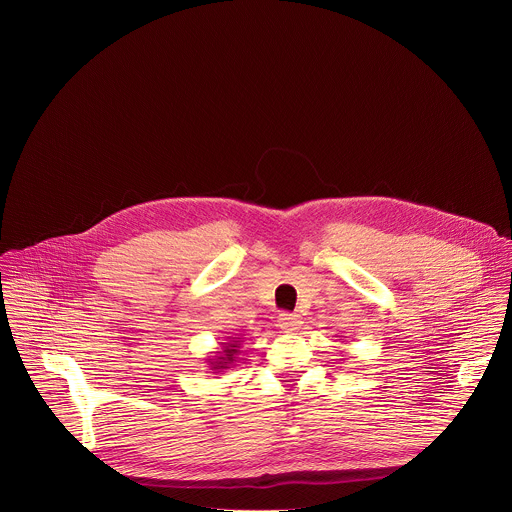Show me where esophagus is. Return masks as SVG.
I'll use <instances>...</instances> for the list:
<instances>
[{"label":"esophagus","mask_w":512,"mask_h":512,"mask_svg":"<svg viewBox=\"0 0 512 512\" xmlns=\"http://www.w3.org/2000/svg\"><path fill=\"white\" fill-rule=\"evenodd\" d=\"M277 325H279L281 331H285V333H295V331L301 329L303 321H301V317L295 315V313H281L279 319H277Z\"/></svg>","instance_id":"1"}]
</instances>
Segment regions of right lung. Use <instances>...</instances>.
<instances>
[{"label":"right lung","instance_id":"add662e5","mask_svg":"<svg viewBox=\"0 0 512 512\" xmlns=\"http://www.w3.org/2000/svg\"><path fill=\"white\" fill-rule=\"evenodd\" d=\"M239 337H233L231 341H227V343H221V351H217V355L219 357H215V359H207V363H209V367H211V371L213 373H223V371H227V369H231L233 367V363L239 359L237 355H239V347H241V341H237Z\"/></svg>","mask_w":512,"mask_h":512}]
</instances>
